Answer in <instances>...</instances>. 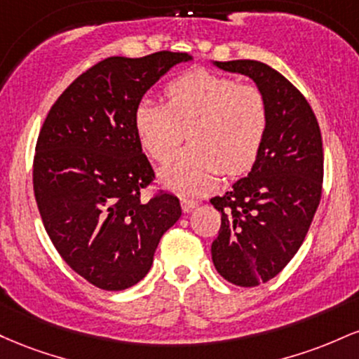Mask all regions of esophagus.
Segmentation results:
<instances>
[{
    "label": "esophagus",
    "mask_w": 359,
    "mask_h": 359,
    "mask_svg": "<svg viewBox=\"0 0 359 359\" xmlns=\"http://www.w3.org/2000/svg\"><path fill=\"white\" fill-rule=\"evenodd\" d=\"M198 205V200L193 198H181V207H183V212H191L193 208Z\"/></svg>",
    "instance_id": "34e87169"
}]
</instances>
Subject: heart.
<instances>
[{
  "instance_id": "1",
  "label": "heart",
  "mask_w": 359,
  "mask_h": 359,
  "mask_svg": "<svg viewBox=\"0 0 359 359\" xmlns=\"http://www.w3.org/2000/svg\"><path fill=\"white\" fill-rule=\"evenodd\" d=\"M166 103L142 100L134 127L147 154L164 164L188 130L191 146L161 178L181 195L207 191L220 172L241 175L255 164L268 130V104L255 84L210 71H191L164 88Z\"/></svg>"
}]
</instances>
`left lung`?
I'll use <instances>...</instances> for the list:
<instances>
[{
	"label": "left lung",
	"instance_id": "8db88e82",
	"mask_svg": "<svg viewBox=\"0 0 359 359\" xmlns=\"http://www.w3.org/2000/svg\"><path fill=\"white\" fill-rule=\"evenodd\" d=\"M215 66L249 76L268 104V130L251 172L210 200L220 212L213 266L237 287H256L297 255L319 207L320 128L304 95L268 64L241 59Z\"/></svg>",
	"mask_w": 359,
	"mask_h": 359
}]
</instances>
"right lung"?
<instances>
[{"label": "right lung", "instance_id": "obj_1", "mask_svg": "<svg viewBox=\"0 0 359 359\" xmlns=\"http://www.w3.org/2000/svg\"><path fill=\"white\" fill-rule=\"evenodd\" d=\"M183 52L108 57L84 71L52 104L35 146L34 193L43 227L69 266L95 287H134L161 237L181 217L178 196L158 190L134 111Z\"/></svg>", "mask_w": 359, "mask_h": 359}]
</instances>
